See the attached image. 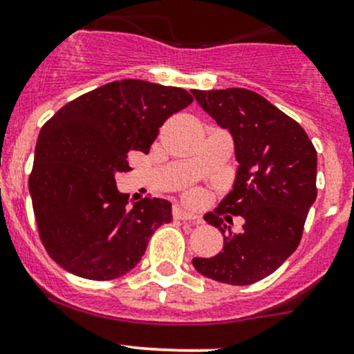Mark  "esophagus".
<instances>
[{"label":"esophagus","instance_id":"obj_1","mask_svg":"<svg viewBox=\"0 0 354 354\" xmlns=\"http://www.w3.org/2000/svg\"><path fill=\"white\" fill-rule=\"evenodd\" d=\"M174 218L176 219H182V221H191L194 224H201L203 223V219L199 218L197 214H194V212H189V211H184L182 207H176L174 209Z\"/></svg>","mask_w":354,"mask_h":354}]
</instances>
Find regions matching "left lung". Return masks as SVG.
<instances>
[{
    "label": "left lung",
    "mask_w": 354,
    "mask_h": 354,
    "mask_svg": "<svg viewBox=\"0 0 354 354\" xmlns=\"http://www.w3.org/2000/svg\"><path fill=\"white\" fill-rule=\"evenodd\" d=\"M201 108L233 138L236 176L230 194L204 219L223 233V252L194 258L201 275L230 285L265 279L297 250L317 197V153L307 133L258 93L230 87L192 91ZM245 219L234 234L222 223Z\"/></svg>",
    "instance_id": "8db88e82"
}]
</instances>
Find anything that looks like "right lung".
I'll return each instance as SVG.
<instances>
[{"mask_svg":"<svg viewBox=\"0 0 354 354\" xmlns=\"http://www.w3.org/2000/svg\"><path fill=\"white\" fill-rule=\"evenodd\" d=\"M185 89L123 79L67 102L41 127L28 191L48 257L89 280H113L138 265L148 239L172 221V204L147 197L128 207L116 174L128 155L150 151L158 128L187 108Z\"/></svg>","mask_w":354,"mask_h":354,"instance_id":"obj_1","label":"right lung"}]
</instances>
